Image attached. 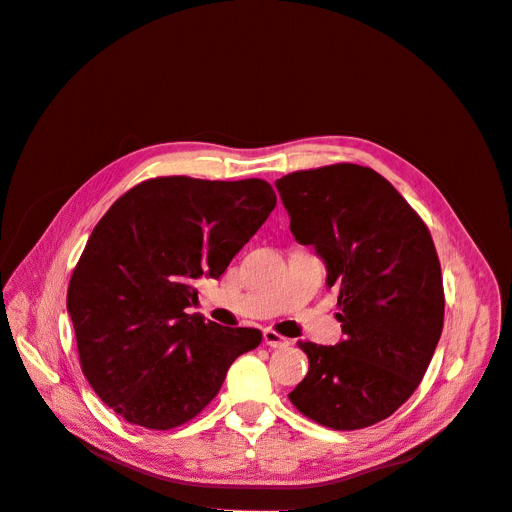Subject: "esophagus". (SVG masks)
Listing matches in <instances>:
<instances>
[{"label":"esophagus","mask_w":512,"mask_h":512,"mask_svg":"<svg viewBox=\"0 0 512 512\" xmlns=\"http://www.w3.org/2000/svg\"><path fill=\"white\" fill-rule=\"evenodd\" d=\"M262 337H265V344H267L269 348H286V346L290 344L286 337H282L280 333L273 331V329H265V333H262Z\"/></svg>","instance_id":"1"}]
</instances>
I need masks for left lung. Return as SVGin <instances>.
<instances>
[{
  "mask_svg": "<svg viewBox=\"0 0 512 512\" xmlns=\"http://www.w3.org/2000/svg\"><path fill=\"white\" fill-rule=\"evenodd\" d=\"M301 245L337 288L344 339L301 342L309 371L288 397L337 431L389 418L421 384L442 335L440 260L425 222L376 170L333 164L275 181Z\"/></svg>",
  "mask_w": 512,
  "mask_h": 512,
  "instance_id": "1",
  "label": "left lung"
}]
</instances>
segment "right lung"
I'll use <instances>...</instances> for the list:
<instances>
[{
	"label": "right lung",
	"instance_id": "obj_1",
	"mask_svg": "<svg viewBox=\"0 0 512 512\" xmlns=\"http://www.w3.org/2000/svg\"><path fill=\"white\" fill-rule=\"evenodd\" d=\"M267 181L158 177L104 213L68 286V314L91 389L128 423L173 429L218 395L258 329L188 314L275 209Z\"/></svg>",
	"mask_w": 512,
	"mask_h": 512
}]
</instances>
